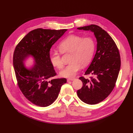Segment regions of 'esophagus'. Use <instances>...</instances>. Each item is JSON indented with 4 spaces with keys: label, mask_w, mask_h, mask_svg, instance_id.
Segmentation results:
<instances>
[{
    "label": "esophagus",
    "mask_w": 133,
    "mask_h": 133,
    "mask_svg": "<svg viewBox=\"0 0 133 133\" xmlns=\"http://www.w3.org/2000/svg\"><path fill=\"white\" fill-rule=\"evenodd\" d=\"M74 78H69L67 79V82H69V81H73V80H74Z\"/></svg>",
    "instance_id": "esophagus-1"
}]
</instances>
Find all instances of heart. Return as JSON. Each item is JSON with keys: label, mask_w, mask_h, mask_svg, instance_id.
<instances>
[{"label": "heart", "mask_w": 133, "mask_h": 133, "mask_svg": "<svg viewBox=\"0 0 133 133\" xmlns=\"http://www.w3.org/2000/svg\"><path fill=\"white\" fill-rule=\"evenodd\" d=\"M58 48L62 54L68 53L71 54L70 63L60 72V75L63 77L71 78L76 75L81 65L85 66L91 62L95 49V43L91 38L71 34L60 43ZM49 58L54 66L59 69L63 68L64 63L60 53H52Z\"/></svg>", "instance_id": "b5f03b06"}]
</instances>
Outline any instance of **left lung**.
<instances>
[{
	"label": "left lung",
	"mask_w": 133,
	"mask_h": 133,
	"mask_svg": "<svg viewBox=\"0 0 133 133\" xmlns=\"http://www.w3.org/2000/svg\"><path fill=\"white\" fill-rule=\"evenodd\" d=\"M77 29L93 32L97 41L95 55L85 73L92 76L80 77L83 87L77 91L82 101L94 105L107 98L113 90L121 65L120 53L113 39L101 27L91 24Z\"/></svg>",
	"instance_id": "1"
}]
</instances>
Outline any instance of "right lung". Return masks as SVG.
Listing matches in <instances>:
<instances>
[{
    "mask_svg": "<svg viewBox=\"0 0 133 133\" xmlns=\"http://www.w3.org/2000/svg\"><path fill=\"white\" fill-rule=\"evenodd\" d=\"M66 30L38 28L27 34L15 47L13 65L18 87L25 97L37 106L51 105L66 83L65 78L51 79L57 73L49 58L52 45ZM30 55L35 64L27 69L23 62Z\"/></svg>",
    "mask_w": 133,
    "mask_h": 133,
    "instance_id": "1",
    "label": "right lung"
}]
</instances>
